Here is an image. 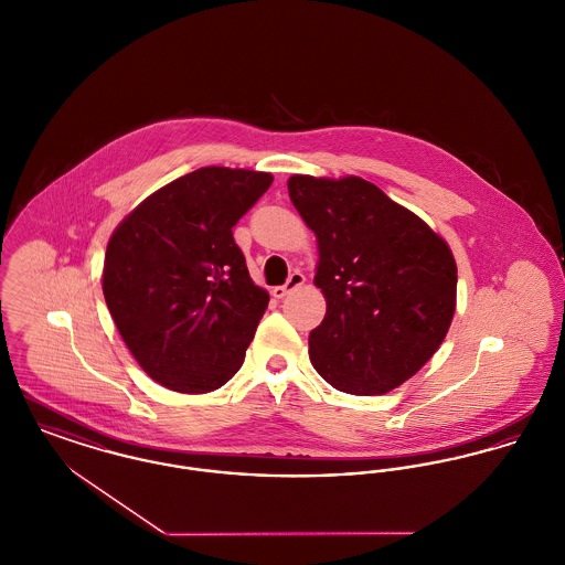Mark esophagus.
<instances>
[{
	"label": "esophagus",
	"mask_w": 565,
	"mask_h": 565,
	"mask_svg": "<svg viewBox=\"0 0 565 565\" xmlns=\"http://www.w3.org/2000/svg\"><path fill=\"white\" fill-rule=\"evenodd\" d=\"M305 284V275L300 273V270H295L290 277H288V281L284 284V286H277V288H273V297L275 299H284V297H288L292 290H297Z\"/></svg>",
	"instance_id": "34e87169"
}]
</instances>
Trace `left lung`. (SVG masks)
<instances>
[{
	"instance_id": "8db88e82",
	"label": "left lung",
	"mask_w": 565,
	"mask_h": 565,
	"mask_svg": "<svg viewBox=\"0 0 565 565\" xmlns=\"http://www.w3.org/2000/svg\"><path fill=\"white\" fill-rule=\"evenodd\" d=\"M290 200L318 236L316 286L327 316L309 359L341 393L384 395L441 345L457 305V265L441 236L359 177L288 179Z\"/></svg>"
}]
</instances>
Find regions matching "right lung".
I'll return each instance as SVG.
<instances>
[{"label":"right lung","instance_id":"obj_1","mask_svg":"<svg viewBox=\"0 0 565 565\" xmlns=\"http://www.w3.org/2000/svg\"><path fill=\"white\" fill-rule=\"evenodd\" d=\"M268 172L199 168L142 200L110 236L102 290L142 371L177 393H211L245 361L265 316L234 243Z\"/></svg>","mask_w":565,"mask_h":565}]
</instances>
